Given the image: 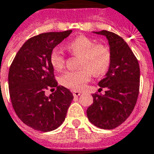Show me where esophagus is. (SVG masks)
<instances>
[{"label":"esophagus","instance_id":"34e87169","mask_svg":"<svg viewBox=\"0 0 154 154\" xmlns=\"http://www.w3.org/2000/svg\"><path fill=\"white\" fill-rule=\"evenodd\" d=\"M72 94H73L74 97H78V96L81 95V92H79V91H73Z\"/></svg>","mask_w":154,"mask_h":154}]
</instances>
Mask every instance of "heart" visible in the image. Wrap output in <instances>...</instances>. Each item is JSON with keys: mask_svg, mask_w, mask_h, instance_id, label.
<instances>
[{"mask_svg": "<svg viewBox=\"0 0 154 154\" xmlns=\"http://www.w3.org/2000/svg\"><path fill=\"white\" fill-rule=\"evenodd\" d=\"M67 50L74 56H80L78 71H70L60 77V82L65 88L80 91L92 78V73L101 76L107 72L112 62L109 47L103 43L95 44L94 41L84 35L77 36L66 44ZM50 62L55 70H61L65 65V57L58 47L50 53Z\"/></svg>", "mask_w": 154, "mask_h": 154, "instance_id": "obj_1", "label": "heart"}]
</instances>
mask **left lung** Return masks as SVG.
Returning a JSON list of instances; mask_svg holds the SVG:
<instances>
[{
  "instance_id": "8db88e82",
  "label": "left lung",
  "mask_w": 154,
  "mask_h": 154,
  "mask_svg": "<svg viewBox=\"0 0 154 154\" xmlns=\"http://www.w3.org/2000/svg\"><path fill=\"white\" fill-rule=\"evenodd\" d=\"M107 37L112 62L105 77L98 82L105 88L104 95L92 94L93 103L87 116L93 125L103 129H113L128 118L139 93L140 68L138 61L121 36L108 31L94 32Z\"/></svg>"
}]
</instances>
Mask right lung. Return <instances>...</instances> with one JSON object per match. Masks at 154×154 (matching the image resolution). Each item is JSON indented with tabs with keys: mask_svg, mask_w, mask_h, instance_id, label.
<instances>
[{
	"mask_svg": "<svg viewBox=\"0 0 154 154\" xmlns=\"http://www.w3.org/2000/svg\"><path fill=\"white\" fill-rule=\"evenodd\" d=\"M46 32L28 39L16 55L8 74L10 97L18 118L33 129L50 132L62 125L73 99L69 89L57 86L50 62L51 50L72 33ZM56 88L49 97L47 89Z\"/></svg>",
	"mask_w": 154,
	"mask_h": 154,
	"instance_id": "add662e5",
	"label": "right lung"
}]
</instances>
